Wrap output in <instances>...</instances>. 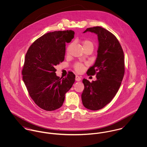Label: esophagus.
I'll return each instance as SVG.
<instances>
[{
	"instance_id": "esophagus-1",
	"label": "esophagus",
	"mask_w": 147,
	"mask_h": 147,
	"mask_svg": "<svg viewBox=\"0 0 147 147\" xmlns=\"http://www.w3.org/2000/svg\"><path fill=\"white\" fill-rule=\"evenodd\" d=\"M81 78L80 76H79L78 75H76V77H75V80L76 81H78V82H79L81 80Z\"/></svg>"
}]
</instances>
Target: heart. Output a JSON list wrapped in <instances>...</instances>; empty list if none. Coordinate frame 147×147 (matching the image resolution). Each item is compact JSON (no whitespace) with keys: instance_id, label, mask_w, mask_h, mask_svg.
I'll return each mask as SVG.
<instances>
[{"instance_id":"1","label":"heart","mask_w":147,"mask_h":147,"mask_svg":"<svg viewBox=\"0 0 147 147\" xmlns=\"http://www.w3.org/2000/svg\"><path fill=\"white\" fill-rule=\"evenodd\" d=\"M83 46L84 48H86L88 47H93V43L91 41H90L89 40H85L84 41L82 42ZM69 49V47L68 48V50ZM84 65L82 63H76L74 65V68L78 72H81L83 71V69H84Z\"/></svg>"}]
</instances>
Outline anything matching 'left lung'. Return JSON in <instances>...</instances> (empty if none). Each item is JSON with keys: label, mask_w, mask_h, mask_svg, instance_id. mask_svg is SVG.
I'll return each mask as SVG.
<instances>
[{"label": "left lung", "mask_w": 147, "mask_h": 147, "mask_svg": "<svg viewBox=\"0 0 147 147\" xmlns=\"http://www.w3.org/2000/svg\"><path fill=\"white\" fill-rule=\"evenodd\" d=\"M86 32L98 36L97 57L86 72L88 76L96 75L97 80H83L82 100L86 109L98 110L110 103L119 90L125 74L124 53L117 37L105 28L94 26L87 28L84 33Z\"/></svg>", "instance_id": "1"}]
</instances>
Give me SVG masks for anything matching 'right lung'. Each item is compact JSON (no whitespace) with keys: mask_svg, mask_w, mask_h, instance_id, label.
I'll use <instances>...</instances> for the list:
<instances>
[{"mask_svg":"<svg viewBox=\"0 0 147 147\" xmlns=\"http://www.w3.org/2000/svg\"><path fill=\"white\" fill-rule=\"evenodd\" d=\"M74 34L71 30L49 32L33 42L26 54L22 79L32 99L45 110L60 108L75 81L72 72L62 79L55 68L64 61L65 43L71 41Z\"/></svg>","mask_w":147,"mask_h":147,"instance_id":"add662e5","label":"right lung"}]
</instances>
